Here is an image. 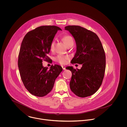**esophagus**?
<instances>
[{
    "mask_svg": "<svg viewBox=\"0 0 127 127\" xmlns=\"http://www.w3.org/2000/svg\"><path fill=\"white\" fill-rule=\"evenodd\" d=\"M62 68H63V70H65V69H66V68H65V66L64 65H62Z\"/></svg>",
    "mask_w": 127,
    "mask_h": 127,
    "instance_id": "esophagus-1",
    "label": "esophagus"
}]
</instances>
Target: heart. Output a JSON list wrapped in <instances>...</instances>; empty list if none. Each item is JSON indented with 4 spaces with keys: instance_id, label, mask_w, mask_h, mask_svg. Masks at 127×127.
<instances>
[{
    "instance_id": "obj_1",
    "label": "heart",
    "mask_w": 127,
    "mask_h": 127,
    "mask_svg": "<svg viewBox=\"0 0 127 127\" xmlns=\"http://www.w3.org/2000/svg\"><path fill=\"white\" fill-rule=\"evenodd\" d=\"M63 40L64 42V43L65 44V45L67 46L68 45L71 44V43L74 42L73 39L72 37L69 35H66L63 36ZM55 43L54 41H52L50 45V49L51 50H53L54 48ZM69 59V57L68 56H65L63 55H58L56 58V61L58 63L61 64H65L66 63L67 60Z\"/></svg>"
}]
</instances>
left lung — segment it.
Returning <instances> with one entry per match:
<instances>
[{"label": "left lung", "instance_id": "1", "mask_svg": "<svg viewBox=\"0 0 127 127\" xmlns=\"http://www.w3.org/2000/svg\"><path fill=\"white\" fill-rule=\"evenodd\" d=\"M74 37L76 52L71 64H82L80 69L67 66L72 72L70 88L80 97L95 93L102 85L106 69V56L102 43L93 32L80 26L65 27Z\"/></svg>", "mask_w": 127, "mask_h": 127}]
</instances>
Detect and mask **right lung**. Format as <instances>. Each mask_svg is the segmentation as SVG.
Instances as JSON below:
<instances>
[{
  "label": "right lung",
  "instance_id": "right-lung-1",
  "mask_svg": "<svg viewBox=\"0 0 127 127\" xmlns=\"http://www.w3.org/2000/svg\"><path fill=\"white\" fill-rule=\"evenodd\" d=\"M62 29L56 26H41L27 33L22 41L18 55V66L25 88L32 95L43 97L52 91L56 79L63 70L59 65L48 69L42 61L47 56L56 34Z\"/></svg>",
  "mask_w": 127,
  "mask_h": 127
}]
</instances>
